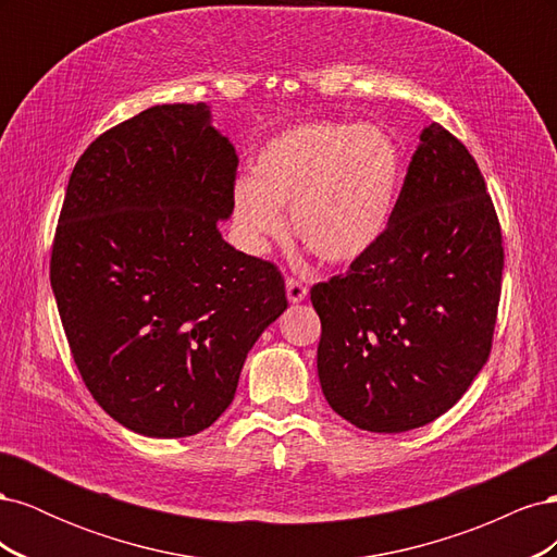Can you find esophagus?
<instances>
[{
  "mask_svg": "<svg viewBox=\"0 0 557 557\" xmlns=\"http://www.w3.org/2000/svg\"><path fill=\"white\" fill-rule=\"evenodd\" d=\"M285 295H288V301H293V305H299V301L307 299L309 290H307V285H301L295 278H288L285 281Z\"/></svg>",
  "mask_w": 557,
  "mask_h": 557,
  "instance_id": "obj_1",
  "label": "esophagus"
}]
</instances>
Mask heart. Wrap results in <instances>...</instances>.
<instances>
[{
    "instance_id": "heart-1",
    "label": "heart",
    "mask_w": 557,
    "mask_h": 557,
    "mask_svg": "<svg viewBox=\"0 0 557 557\" xmlns=\"http://www.w3.org/2000/svg\"><path fill=\"white\" fill-rule=\"evenodd\" d=\"M399 148L374 125L305 123L269 139L252 176L234 181L232 223L239 246L264 256L285 232L327 264H350L376 246L399 188Z\"/></svg>"
}]
</instances>
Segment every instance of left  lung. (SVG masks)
<instances>
[{"instance_id": "8db88e82", "label": "left lung", "mask_w": 557, "mask_h": 557, "mask_svg": "<svg viewBox=\"0 0 557 557\" xmlns=\"http://www.w3.org/2000/svg\"><path fill=\"white\" fill-rule=\"evenodd\" d=\"M502 269V232L476 160L432 123L383 237L346 276L311 288L330 407L385 434L446 413L491 356Z\"/></svg>"}]
</instances>
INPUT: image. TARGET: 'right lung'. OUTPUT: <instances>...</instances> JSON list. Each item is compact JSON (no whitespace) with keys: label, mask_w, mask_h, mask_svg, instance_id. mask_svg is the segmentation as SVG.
<instances>
[{"label":"right lung","mask_w":557,"mask_h":557,"mask_svg":"<svg viewBox=\"0 0 557 557\" xmlns=\"http://www.w3.org/2000/svg\"><path fill=\"white\" fill-rule=\"evenodd\" d=\"M237 164L211 107L158 104L95 139L66 185L50 285L88 391L137 434L213 425L288 309L278 269L218 232Z\"/></svg>","instance_id":"1"}]
</instances>
